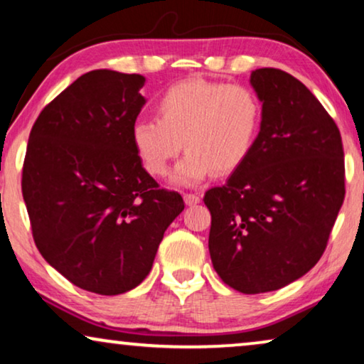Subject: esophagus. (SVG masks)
<instances>
[{
	"instance_id": "obj_1",
	"label": "esophagus",
	"mask_w": 364,
	"mask_h": 364,
	"mask_svg": "<svg viewBox=\"0 0 364 364\" xmlns=\"http://www.w3.org/2000/svg\"><path fill=\"white\" fill-rule=\"evenodd\" d=\"M183 200H186L187 205H197L200 202V197L197 193H183Z\"/></svg>"
}]
</instances>
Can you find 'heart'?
<instances>
[{
	"label": "heart",
	"instance_id": "obj_1",
	"mask_svg": "<svg viewBox=\"0 0 364 364\" xmlns=\"http://www.w3.org/2000/svg\"><path fill=\"white\" fill-rule=\"evenodd\" d=\"M157 119L132 127V144L151 176H167L182 147L187 154L173 181L193 186L208 173L228 176L255 147L263 121L260 97L242 84L188 79L173 84L156 104Z\"/></svg>",
	"mask_w": 364,
	"mask_h": 364
}]
</instances>
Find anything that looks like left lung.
<instances>
[{
  "label": "left lung",
  "mask_w": 364,
  "mask_h": 364,
  "mask_svg": "<svg viewBox=\"0 0 364 364\" xmlns=\"http://www.w3.org/2000/svg\"><path fill=\"white\" fill-rule=\"evenodd\" d=\"M263 121L250 157L205 192L208 252L225 285L255 295L311 270L345 200L336 122L305 84L282 69L252 73Z\"/></svg>",
  "instance_id": "obj_1"
}]
</instances>
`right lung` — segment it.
<instances>
[{
	"label": "right lung",
	"instance_id": "add662e5",
	"mask_svg": "<svg viewBox=\"0 0 364 364\" xmlns=\"http://www.w3.org/2000/svg\"><path fill=\"white\" fill-rule=\"evenodd\" d=\"M144 81L109 69L82 74L39 112L24 156L21 191L39 253L99 295H121L149 275L186 207L134 149Z\"/></svg>",
	"mask_w": 364,
	"mask_h": 364
}]
</instances>
